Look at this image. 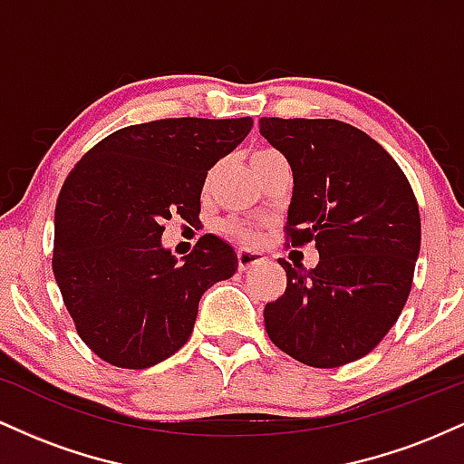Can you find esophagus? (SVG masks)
<instances>
[{"mask_svg": "<svg viewBox=\"0 0 464 464\" xmlns=\"http://www.w3.org/2000/svg\"><path fill=\"white\" fill-rule=\"evenodd\" d=\"M264 262H266V257L262 253H257V250H248V248L237 250L239 270H248V268H253V266L264 264Z\"/></svg>", "mask_w": 464, "mask_h": 464, "instance_id": "1", "label": "esophagus"}]
</instances>
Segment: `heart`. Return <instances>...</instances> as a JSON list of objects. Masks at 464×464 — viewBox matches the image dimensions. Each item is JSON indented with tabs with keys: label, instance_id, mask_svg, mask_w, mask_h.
<instances>
[{
	"label": "heart",
	"instance_id": "heart-1",
	"mask_svg": "<svg viewBox=\"0 0 464 464\" xmlns=\"http://www.w3.org/2000/svg\"><path fill=\"white\" fill-rule=\"evenodd\" d=\"M273 154H279L275 150H257L250 157V163H259L264 161V159L273 157ZM228 233H231L233 237L239 239V242H255V237H257V228H255L253 225H242V222H231V225L225 227Z\"/></svg>",
	"mask_w": 464,
	"mask_h": 464
}]
</instances>
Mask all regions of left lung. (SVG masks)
I'll use <instances>...</instances> for the list:
<instances>
[{"label":"left lung","mask_w":464,"mask_h":464,"mask_svg":"<svg viewBox=\"0 0 464 464\" xmlns=\"http://www.w3.org/2000/svg\"><path fill=\"white\" fill-rule=\"evenodd\" d=\"M259 132L295 177L285 233L316 244V268L284 266L285 292L264 310L284 353L335 369L371 353L397 323L420 248L414 191L375 140L338 120L262 117Z\"/></svg>","instance_id":"8db88e82"}]
</instances>
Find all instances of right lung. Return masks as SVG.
Masks as SVG:
<instances>
[{
	"mask_svg": "<svg viewBox=\"0 0 464 464\" xmlns=\"http://www.w3.org/2000/svg\"><path fill=\"white\" fill-rule=\"evenodd\" d=\"M253 129L250 117H172L126 126L73 165L54 216V270L80 338L120 369H148L189 340L207 287L236 275V250L202 236L179 262L165 222L194 225L207 172Z\"/></svg>",
	"mask_w": 464,
	"mask_h": 464,
	"instance_id": "1",
	"label": "right lung"
}]
</instances>
